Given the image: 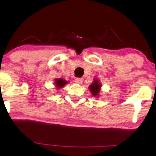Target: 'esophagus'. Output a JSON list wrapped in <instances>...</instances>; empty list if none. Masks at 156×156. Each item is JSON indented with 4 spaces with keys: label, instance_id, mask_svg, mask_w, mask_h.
I'll return each mask as SVG.
<instances>
[{
    "label": "esophagus",
    "instance_id": "34e87169",
    "mask_svg": "<svg viewBox=\"0 0 156 156\" xmlns=\"http://www.w3.org/2000/svg\"><path fill=\"white\" fill-rule=\"evenodd\" d=\"M74 82H76V84H82V82H83V79H82V78H76L74 80Z\"/></svg>",
    "mask_w": 156,
    "mask_h": 156
}]
</instances>
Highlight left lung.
<instances>
[{
	"label": "left lung",
	"instance_id": "8db88e82",
	"mask_svg": "<svg viewBox=\"0 0 156 156\" xmlns=\"http://www.w3.org/2000/svg\"><path fill=\"white\" fill-rule=\"evenodd\" d=\"M101 84L100 83L98 80H94L93 83L91 84L90 85V90L91 91L92 95L93 96H98L99 94L100 90H101Z\"/></svg>",
	"mask_w": 156,
	"mask_h": 156
}]
</instances>
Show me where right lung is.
Masks as SVG:
<instances>
[{"instance_id": "right-lung-1", "label": "right lung", "mask_w": 156, "mask_h": 156, "mask_svg": "<svg viewBox=\"0 0 156 156\" xmlns=\"http://www.w3.org/2000/svg\"><path fill=\"white\" fill-rule=\"evenodd\" d=\"M69 83L68 82L66 81L65 80H63L62 78H58V79H55V87L57 88H61L63 87L65 84Z\"/></svg>"}]
</instances>
